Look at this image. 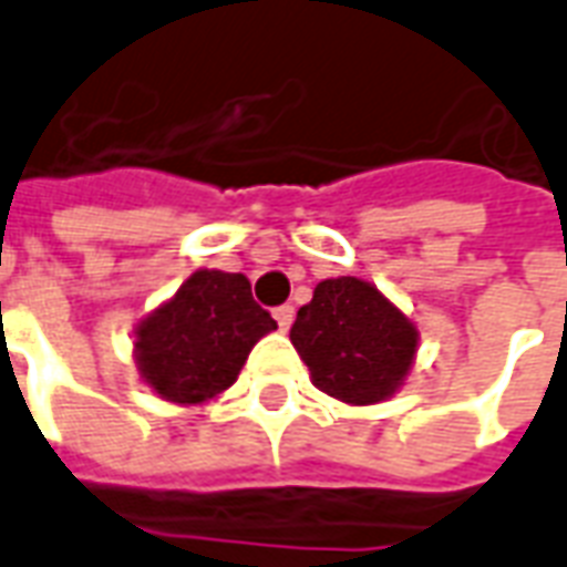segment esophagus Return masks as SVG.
<instances>
[{
	"instance_id": "esophagus-1",
	"label": "esophagus",
	"mask_w": 567,
	"mask_h": 567,
	"mask_svg": "<svg viewBox=\"0 0 567 567\" xmlns=\"http://www.w3.org/2000/svg\"><path fill=\"white\" fill-rule=\"evenodd\" d=\"M272 318H276L279 330H288L291 321H295V306H279V309H272Z\"/></svg>"
}]
</instances>
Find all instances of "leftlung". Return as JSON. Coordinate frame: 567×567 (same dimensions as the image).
Instances as JSON below:
<instances>
[{
    "mask_svg": "<svg viewBox=\"0 0 567 567\" xmlns=\"http://www.w3.org/2000/svg\"><path fill=\"white\" fill-rule=\"evenodd\" d=\"M291 342L312 384L348 405H375L402 388L417 354V327L375 285L339 276L300 306Z\"/></svg>",
    "mask_w": 567,
    "mask_h": 567,
    "instance_id": "1",
    "label": "left lung"
}]
</instances>
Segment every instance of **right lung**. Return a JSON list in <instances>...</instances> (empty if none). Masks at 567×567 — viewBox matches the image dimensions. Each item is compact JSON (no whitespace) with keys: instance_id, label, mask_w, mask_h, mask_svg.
I'll list each match as a JSON object with an SVG mask.
<instances>
[{"instance_id":"obj_1","label":"right lung","mask_w":567,"mask_h":567,"mask_svg":"<svg viewBox=\"0 0 567 567\" xmlns=\"http://www.w3.org/2000/svg\"><path fill=\"white\" fill-rule=\"evenodd\" d=\"M270 330L276 321L251 300L243 272L195 270L167 303L137 321L134 363L162 400L200 405L237 381Z\"/></svg>"}]
</instances>
